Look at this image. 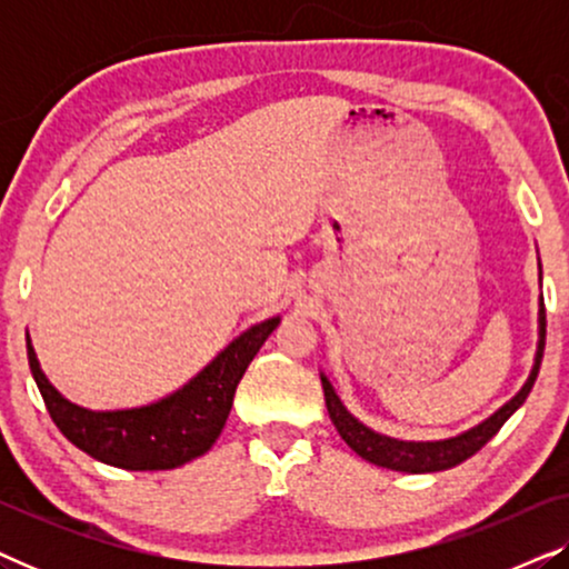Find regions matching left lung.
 I'll list each match as a JSON object with an SVG mask.
<instances>
[{
	"label": "left lung",
	"mask_w": 569,
	"mask_h": 569,
	"mask_svg": "<svg viewBox=\"0 0 569 569\" xmlns=\"http://www.w3.org/2000/svg\"><path fill=\"white\" fill-rule=\"evenodd\" d=\"M539 274H541V261H539ZM539 306H541L539 308V345H536L533 368L528 372V380L523 383V388H520L508 403H502L492 417H487L485 422L471 427V430L456 435V438L419 442V440H396V438H388V435L370 430L368 425H362L360 419L349 415L337 391H333L331 380L321 372L326 409H329V417L333 427H337V432L341 435V440H345L357 456H362L365 461L383 466V469H393V471L432 473V471L453 469V466L463 463L466 458H471L477 450L485 448L497 432H500V427L508 422L520 407H523L528 393H531L536 376H539V368H541L543 345H547V310H543V298Z\"/></svg>",
	"instance_id": "left-lung-1"
}]
</instances>
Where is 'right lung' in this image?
I'll use <instances>...</instances> for the list:
<instances>
[{"instance_id":"add662e5","label":"right lung","mask_w":569,"mask_h":569,"mask_svg":"<svg viewBox=\"0 0 569 569\" xmlns=\"http://www.w3.org/2000/svg\"><path fill=\"white\" fill-rule=\"evenodd\" d=\"M282 318L251 326L204 370L166 399L134 409L92 411L64 399L38 362L28 337V362L46 409L61 435L84 453L129 471H166L204 456L228 422L243 372Z\"/></svg>"}]
</instances>
